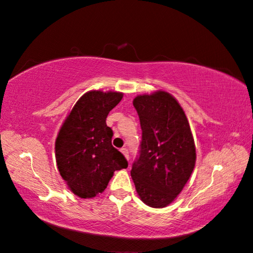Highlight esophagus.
I'll list each match as a JSON object with an SVG mask.
<instances>
[{
	"label": "esophagus",
	"mask_w": 253,
	"mask_h": 253,
	"mask_svg": "<svg viewBox=\"0 0 253 253\" xmlns=\"http://www.w3.org/2000/svg\"><path fill=\"white\" fill-rule=\"evenodd\" d=\"M120 151H122V154H123L124 156H125V158L128 161V159H129V155H128V150H127V149H126V148H123V149H120Z\"/></svg>",
	"instance_id": "obj_1"
}]
</instances>
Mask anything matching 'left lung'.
Here are the masks:
<instances>
[{"instance_id": "8db88e82", "label": "left lung", "mask_w": 253, "mask_h": 253, "mask_svg": "<svg viewBox=\"0 0 253 253\" xmlns=\"http://www.w3.org/2000/svg\"><path fill=\"white\" fill-rule=\"evenodd\" d=\"M140 117V157L130 175L141 201L162 209L175 201L196 163L189 122L176 98L165 90L137 95L133 101Z\"/></svg>"}]
</instances>
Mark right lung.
<instances>
[{
  "instance_id": "obj_1",
  "label": "right lung",
  "mask_w": 253,
  "mask_h": 253,
  "mask_svg": "<svg viewBox=\"0 0 253 253\" xmlns=\"http://www.w3.org/2000/svg\"><path fill=\"white\" fill-rule=\"evenodd\" d=\"M123 96L120 91H87L78 99L57 134V169L78 197L97 196L116 170L128 166L122 152L112 147L113 133L106 126V117Z\"/></svg>"
}]
</instances>
